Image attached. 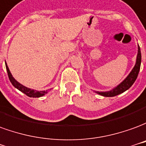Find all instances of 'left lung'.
I'll list each match as a JSON object with an SVG mask.
<instances>
[{
  "label": "left lung",
  "mask_w": 146,
  "mask_h": 146,
  "mask_svg": "<svg viewBox=\"0 0 146 146\" xmlns=\"http://www.w3.org/2000/svg\"><path fill=\"white\" fill-rule=\"evenodd\" d=\"M141 50H140V47L138 45V50H137V60H136V64L133 70L129 74L127 77L126 78L124 81L121 82L120 84L117 87L113 89L112 90L108 92H97L98 94L102 95L104 97H115L118 94H120L126 91L129 88L131 87L132 85L134 84V82L136 80V78L138 75V72L140 70V67H141Z\"/></svg>",
  "instance_id": "left-lung-1"
}]
</instances>
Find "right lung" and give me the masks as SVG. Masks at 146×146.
Instances as JSON below:
<instances>
[{
	"label": "right lung",
	"instance_id": "add662e5",
	"mask_svg": "<svg viewBox=\"0 0 146 146\" xmlns=\"http://www.w3.org/2000/svg\"><path fill=\"white\" fill-rule=\"evenodd\" d=\"M6 65V69H7V72H8V75H9V78L10 82H12V84L15 86V88H17L19 90H20L21 92H23V94H25L27 96H28L30 98H40L42 97L43 95H45L47 91H35L33 90H31L27 87H25L24 86H23L20 83H19L18 82L15 80V78L12 77V74L11 72L9 71V67Z\"/></svg>",
	"mask_w": 146,
	"mask_h": 146
}]
</instances>
